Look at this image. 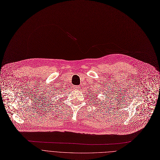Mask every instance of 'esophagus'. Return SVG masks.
Returning <instances> with one entry per match:
<instances>
[{
    "instance_id": "obj_1",
    "label": "esophagus",
    "mask_w": 160,
    "mask_h": 160,
    "mask_svg": "<svg viewBox=\"0 0 160 160\" xmlns=\"http://www.w3.org/2000/svg\"><path fill=\"white\" fill-rule=\"evenodd\" d=\"M73 88H74L75 90H78V89H79V86H73Z\"/></svg>"
}]
</instances>
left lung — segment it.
I'll return each mask as SVG.
<instances>
[{
    "label": "left lung",
    "instance_id": "obj_1",
    "mask_svg": "<svg viewBox=\"0 0 160 160\" xmlns=\"http://www.w3.org/2000/svg\"><path fill=\"white\" fill-rule=\"evenodd\" d=\"M93 96H94V95H93Z\"/></svg>",
    "mask_w": 160,
    "mask_h": 160
}]
</instances>
